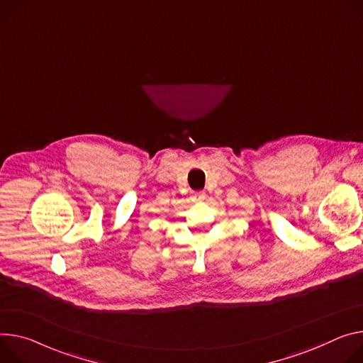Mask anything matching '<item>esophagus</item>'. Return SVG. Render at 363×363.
<instances>
[{"label":"esophagus","mask_w":363,"mask_h":363,"mask_svg":"<svg viewBox=\"0 0 363 363\" xmlns=\"http://www.w3.org/2000/svg\"><path fill=\"white\" fill-rule=\"evenodd\" d=\"M191 199H192V201H203L206 199V192L204 191H194Z\"/></svg>","instance_id":"obj_1"}]
</instances>
